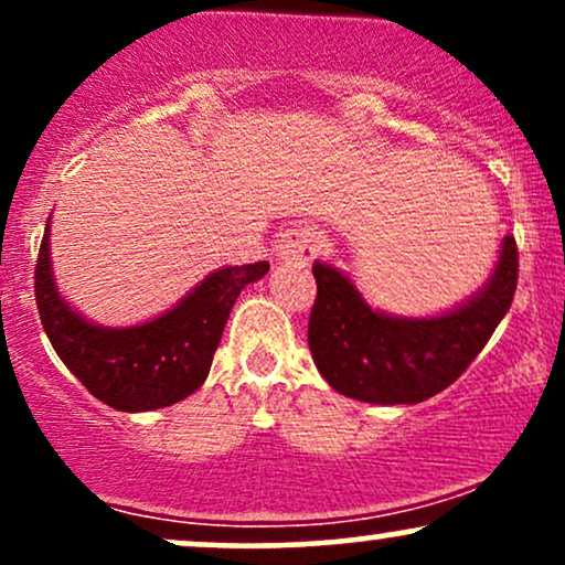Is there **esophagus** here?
Returning <instances> with one entry per match:
<instances>
[{
    "label": "esophagus",
    "mask_w": 565,
    "mask_h": 565,
    "mask_svg": "<svg viewBox=\"0 0 565 565\" xmlns=\"http://www.w3.org/2000/svg\"><path fill=\"white\" fill-rule=\"evenodd\" d=\"M323 238L316 228L308 225H295V228L281 233V242H278V260H295V263H310L321 252Z\"/></svg>",
    "instance_id": "34e87169"
}]
</instances>
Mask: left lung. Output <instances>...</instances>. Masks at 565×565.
I'll use <instances>...</instances> for the list:
<instances>
[{"label": "left lung", "mask_w": 565, "mask_h": 565, "mask_svg": "<svg viewBox=\"0 0 565 565\" xmlns=\"http://www.w3.org/2000/svg\"><path fill=\"white\" fill-rule=\"evenodd\" d=\"M316 302L308 345L321 377L366 404H419L451 385L510 310L518 246L504 236L491 281L472 300L433 319H395L369 308L348 276L313 263Z\"/></svg>", "instance_id": "8db88e82"}]
</instances>
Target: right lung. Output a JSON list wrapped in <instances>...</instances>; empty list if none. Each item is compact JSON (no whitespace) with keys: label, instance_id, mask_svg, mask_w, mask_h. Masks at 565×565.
<instances>
[{"label":"right lung","instance_id":"obj_1","mask_svg":"<svg viewBox=\"0 0 565 565\" xmlns=\"http://www.w3.org/2000/svg\"><path fill=\"white\" fill-rule=\"evenodd\" d=\"M268 268V263L220 268L159 319L106 329L82 319L57 295L47 220L36 257L34 295L44 334L74 377L111 408L151 412L199 391L210 374L233 302Z\"/></svg>","mask_w":565,"mask_h":565}]
</instances>
